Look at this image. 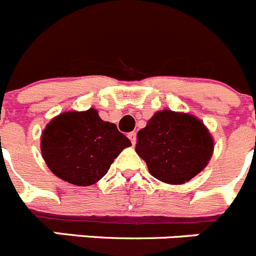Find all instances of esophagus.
I'll return each instance as SVG.
<instances>
[{"label":"esophagus","instance_id":"34e87169","mask_svg":"<svg viewBox=\"0 0 256 256\" xmlns=\"http://www.w3.org/2000/svg\"><path fill=\"white\" fill-rule=\"evenodd\" d=\"M128 138L130 140L132 144H136V140H137V133H136V132L128 133Z\"/></svg>","mask_w":256,"mask_h":256}]
</instances>
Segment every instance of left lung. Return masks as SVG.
<instances>
[{
  "instance_id": "1",
  "label": "left lung",
  "mask_w": 256,
  "mask_h": 256,
  "mask_svg": "<svg viewBox=\"0 0 256 256\" xmlns=\"http://www.w3.org/2000/svg\"><path fill=\"white\" fill-rule=\"evenodd\" d=\"M136 152L154 178L182 184L208 166L214 138L194 116L164 109L156 112L137 133Z\"/></svg>"
}]
</instances>
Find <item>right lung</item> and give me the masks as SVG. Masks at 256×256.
<instances>
[{
  "instance_id": "add662e5",
  "label": "right lung",
  "mask_w": 256,
  "mask_h": 256,
  "mask_svg": "<svg viewBox=\"0 0 256 256\" xmlns=\"http://www.w3.org/2000/svg\"><path fill=\"white\" fill-rule=\"evenodd\" d=\"M130 140L114 123L104 122L98 110H69L46 124L41 134V156L59 178L90 186L103 178Z\"/></svg>"
}]
</instances>
